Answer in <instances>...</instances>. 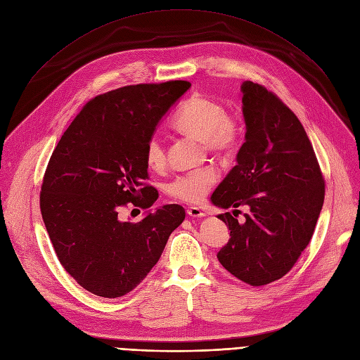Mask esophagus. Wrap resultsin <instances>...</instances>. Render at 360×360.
I'll return each mask as SVG.
<instances>
[{
  "label": "esophagus",
  "instance_id": "esophagus-1",
  "mask_svg": "<svg viewBox=\"0 0 360 360\" xmlns=\"http://www.w3.org/2000/svg\"><path fill=\"white\" fill-rule=\"evenodd\" d=\"M186 213H188L191 217H202V216H206L205 213H202V210L198 209V207H188V209H186Z\"/></svg>",
  "mask_w": 360,
  "mask_h": 360
}]
</instances>
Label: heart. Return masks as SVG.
Returning a JSON list of instances; mask_svg holds the SVG:
<instances>
[{
	"instance_id": "b5f03b06",
	"label": "heart",
	"mask_w": 360,
	"mask_h": 360,
	"mask_svg": "<svg viewBox=\"0 0 360 360\" xmlns=\"http://www.w3.org/2000/svg\"><path fill=\"white\" fill-rule=\"evenodd\" d=\"M174 127L190 135L213 153H229L241 139L243 127L238 117L228 115L226 108L212 98L194 96L185 101L174 117ZM144 159L150 169L159 170L166 163L162 139L153 135L144 148ZM217 179L213 167H201L176 176L167 184V193L181 201L197 202L207 194Z\"/></svg>"
}]
</instances>
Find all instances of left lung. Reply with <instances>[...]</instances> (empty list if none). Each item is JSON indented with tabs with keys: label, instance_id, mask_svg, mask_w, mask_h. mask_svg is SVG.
<instances>
[{
	"label": "left lung",
	"instance_id": "left-lung-1",
	"mask_svg": "<svg viewBox=\"0 0 360 360\" xmlns=\"http://www.w3.org/2000/svg\"><path fill=\"white\" fill-rule=\"evenodd\" d=\"M241 92L245 143L210 201L221 209H250L243 224L229 212L219 214L231 238L217 260L259 287L283 278L307 247L325 184L314 147L290 108L259 84L244 81Z\"/></svg>",
	"mask_w": 360,
	"mask_h": 360
}]
</instances>
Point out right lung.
<instances>
[{
  "instance_id": "right-lung-1",
  "label": "right lung",
  "mask_w": 360,
  "mask_h": 360,
  "mask_svg": "<svg viewBox=\"0 0 360 360\" xmlns=\"http://www.w3.org/2000/svg\"><path fill=\"white\" fill-rule=\"evenodd\" d=\"M190 86L172 81L105 92L82 108L53 151L41 186L42 219L60 263L92 294L116 299L132 291L185 219L178 205L147 212L136 224L119 212L127 202L148 209L158 200L144 185V148Z\"/></svg>"
}]
</instances>
